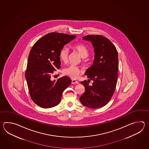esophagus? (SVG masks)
Wrapping results in <instances>:
<instances>
[{"mask_svg": "<svg viewBox=\"0 0 149 149\" xmlns=\"http://www.w3.org/2000/svg\"><path fill=\"white\" fill-rule=\"evenodd\" d=\"M72 84H78L79 82H78L77 81H76V80H72V81H71Z\"/></svg>", "mask_w": 149, "mask_h": 149, "instance_id": "34e87169", "label": "esophagus"}]
</instances>
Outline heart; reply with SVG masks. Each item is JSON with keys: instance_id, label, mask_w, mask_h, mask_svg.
Here are the masks:
<instances>
[{"instance_id": "obj_1", "label": "heart", "mask_w": 149, "mask_h": 149, "mask_svg": "<svg viewBox=\"0 0 149 149\" xmlns=\"http://www.w3.org/2000/svg\"><path fill=\"white\" fill-rule=\"evenodd\" d=\"M73 49L77 51L80 56L82 57V62L85 65L89 64L88 49L85 45L82 44H76L72 46ZM69 51L67 47H63L59 52V57L61 60L64 63H66L68 61ZM64 73L73 79H77L82 73V71L79 67L74 65H71L64 70Z\"/></svg>"}]
</instances>
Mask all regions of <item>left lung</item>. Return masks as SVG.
<instances>
[{
    "label": "left lung",
    "instance_id": "8db88e82",
    "mask_svg": "<svg viewBox=\"0 0 149 149\" xmlns=\"http://www.w3.org/2000/svg\"><path fill=\"white\" fill-rule=\"evenodd\" d=\"M83 39L92 42L94 48L93 64L86 71L89 78L81 84L85 91L80 97L81 104L93 109L101 108L108 104L114 94L117 82L118 55L114 45L102 35H87ZM92 79V86L88 81Z\"/></svg>",
    "mask_w": 149,
    "mask_h": 149
}]
</instances>
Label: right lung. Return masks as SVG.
<instances>
[{
    "label": "right lung",
    "mask_w": 149,
    "mask_h": 149,
    "mask_svg": "<svg viewBox=\"0 0 149 149\" xmlns=\"http://www.w3.org/2000/svg\"><path fill=\"white\" fill-rule=\"evenodd\" d=\"M76 36L51 32L39 39L29 55L25 79L29 92L35 104L42 108L54 107L60 103L64 91L71 79L64 76L51 80L54 71L60 68L59 52Z\"/></svg>",
    "instance_id": "add662e5"
}]
</instances>
